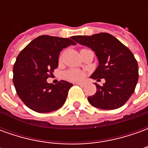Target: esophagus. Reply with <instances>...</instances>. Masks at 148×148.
<instances>
[{"label":"esophagus","instance_id":"esophagus-1","mask_svg":"<svg viewBox=\"0 0 148 148\" xmlns=\"http://www.w3.org/2000/svg\"><path fill=\"white\" fill-rule=\"evenodd\" d=\"M75 84H77V85H78V86H84V85H85V84L82 83V82H76Z\"/></svg>","mask_w":148,"mask_h":148}]
</instances>
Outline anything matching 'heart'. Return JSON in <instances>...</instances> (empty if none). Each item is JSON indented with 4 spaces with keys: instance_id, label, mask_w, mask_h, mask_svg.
<instances>
[{
    "instance_id": "1",
    "label": "heart",
    "mask_w": 148,
    "mask_h": 148,
    "mask_svg": "<svg viewBox=\"0 0 148 148\" xmlns=\"http://www.w3.org/2000/svg\"><path fill=\"white\" fill-rule=\"evenodd\" d=\"M63 77L69 82H81L83 79L84 73L83 71L78 69H70L65 71L63 74Z\"/></svg>"
}]
</instances>
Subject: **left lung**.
I'll use <instances>...</instances> for the list:
<instances>
[{"mask_svg": "<svg viewBox=\"0 0 148 148\" xmlns=\"http://www.w3.org/2000/svg\"><path fill=\"white\" fill-rule=\"evenodd\" d=\"M75 42L95 52L99 65L90 76L105 78L102 86L95 83L96 93L88 97L89 102L98 109L111 110L123 106L135 91L139 77L136 59L127 47L109 33L93 36H74Z\"/></svg>", "mask_w": 148, "mask_h": 148, "instance_id": "left-lung-1", "label": "left lung"}]
</instances>
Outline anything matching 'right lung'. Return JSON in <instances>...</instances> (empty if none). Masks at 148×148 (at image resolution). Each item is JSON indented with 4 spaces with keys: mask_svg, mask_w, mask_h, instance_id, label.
Returning a JSON list of instances; mask_svg holds the SVG:
<instances>
[{
    "mask_svg": "<svg viewBox=\"0 0 148 148\" xmlns=\"http://www.w3.org/2000/svg\"><path fill=\"white\" fill-rule=\"evenodd\" d=\"M68 38L40 36L18 55L13 66V84L24 105L37 112L57 110L64 105L73 84L61 80L49 84L47 79L58 67V55L63 48L75 45Z\"/></svg>",
    "mask_w": 148,
    "mask_h": 148,
    "instance_id": "obj_1",
    "label": "right lung"
}]
</instances>
